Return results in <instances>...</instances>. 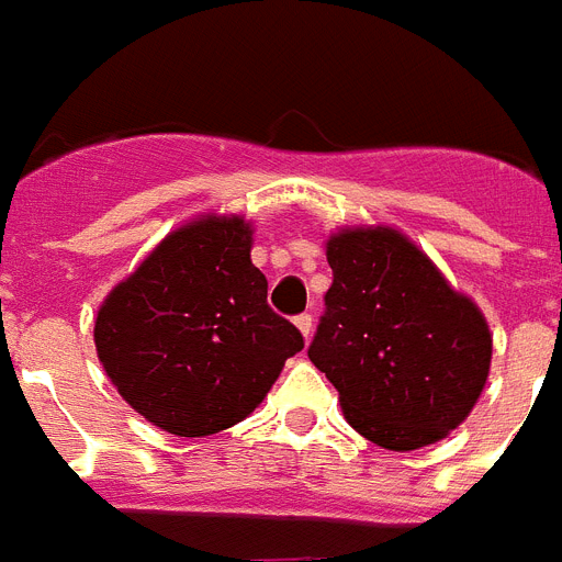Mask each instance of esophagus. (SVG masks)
Instances as JSON below:
<instances>
[{
	"label": "esophagus",
	"mask_w": 562,
	"mask_h": 562,
	"mask_svg": "<svg viewBox=\"0 0 562 562\" xmlns=\"http://www.w3.org/2000/svg\"><path fill=\"white\" fill-rule=\"evenodd\" d=\"M294 325L300 328V334H303L305 339H311V331H314V317H311V314H300V317H294Z\"/></svg>",
	"instance_id": "1"
}]
</instances>
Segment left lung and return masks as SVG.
I'll return each instance as SVG.
<instances>
[{
  "instance_id": "left-lung-1",
  "label": "left lung",
  "mask_w": 562,
  "mask_h": 562,
  "mask_svg": "<svg viewBox=\"0 0 562 562\" xmlns=\"http://www.w3.org/2000/svg\"><path fill=\"white\" fill-rule=\"evenodd\" d=\"M311 362L339 391L348 426L389 451L449 437L492 369V331L426 251L389 225L342 228Z\"/></svg>"
}]
</instances>
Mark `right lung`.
I'll return each instance as SVG.
<instances>
[{"label": "right lung", "mask_w": 562, "mask_h": 562, "mask_svg": "<svg viewBox=\"0 0 562 562\" xmlns=\"http://www.w3.org/2000/svg\"><path fill=\"white\" fill-rule=\"evenodd\" d=\"M251 245L245 216L202 214L171 231L99 305L102 369L162 431L205 437L237 426L303 351V334L268 308Z\"/></svg>", "instance_id": "obj_1"}]
</instances>
